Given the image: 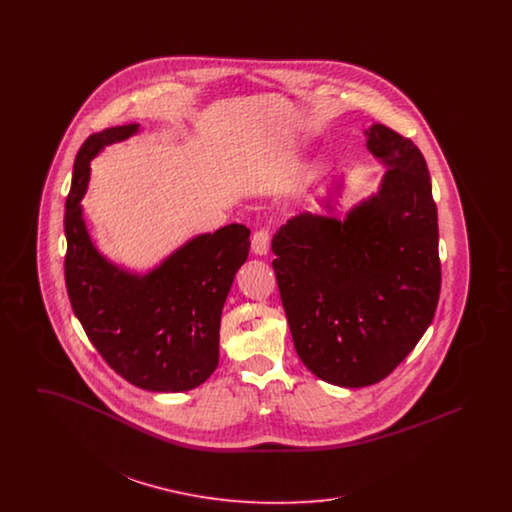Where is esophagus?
I'll list each match as a JSON object with an SVG mask.
<instances>
[{
	"instance_id": "obj_1",
	"label": "esophagus",
	"mask_w": 512,
	"mask_h": 512,
	"mask_svg": "<svg viewBox=\"0 0 512 512\" xmlns=\"http://www.w3.org/2000/svg\"><path fill=\"white\" fill-rule=\"evenodd\" d=\"M251 247L255 251V255H267L268 249H270V234L268 230H257L253 234V240H251Z\"/></svg>"
}]
</instances>
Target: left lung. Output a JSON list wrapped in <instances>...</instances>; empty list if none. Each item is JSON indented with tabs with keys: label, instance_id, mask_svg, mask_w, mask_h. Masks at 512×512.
<instances>
[{
	"label": "left lung",
	"instance_id": "8db88e82",
	"mask_svg": "<svg viewBox=\"0 0 512 512\" xmlns=\"http://www.w3.org/2000/svg\"><path fill=\"white\" fill-rule=\"evenodd\" d=\"M365 134L368 151L388 167L378 192L343 220L301 213L272 238L295 351L315 376L341 388L391 374L430 326L441 288L426 161L384 124Z\"/></svg>",
	"mask_w": 512,
	"mask_h": 512
}]
</instances>
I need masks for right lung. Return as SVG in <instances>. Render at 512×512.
<instances>
[{"mask_svg": "<svg viewBox=\"0 0 512 512\" xmlns=\"http://www.w3.org/2000/svg\"><path fill=\"white\" fill-rule=\"evenodd\" d=\"M140 124L88 136L74 159L65 205V282L86 336L122 378L142 390H194L219 365L220 315L234 276L249 255V228L228 224L186 242L147 274L107 261L82 217L90 161Z\"/></svg>", "mask_w": 512, "mask_h": 512, "instance_id": "obj_1", "label": "right lung"}]
</instances>
